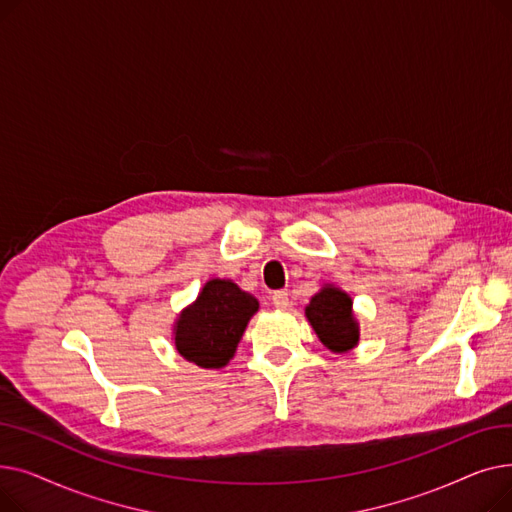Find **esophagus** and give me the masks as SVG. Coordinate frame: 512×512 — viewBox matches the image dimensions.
Here are the masks:
<instances>
[{
	"label": "esophagus",
	"instance_id": "obj_1",
	"mask_svg": "<svg viewBox=\"0 0 512 512\" xmlns=\"http://www.w3.org/2000/svg\"><path fill=\"white\" fill-rule=\"evenodd\" d=\"M272 303H274V307H278V309H286V307H290L288 292H286V290H276V292L272 294Z\"/></svg>",
	"mask_w": 512,
	"mask_h": 512
}]
</instances>
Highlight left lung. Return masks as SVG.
<instances>
[{"label": "left lung", "instance_id": "obj_1", "mask_svg": "<svg viewBox=\"0 0 512 512\" xmlns=\"http://www.w3.org/2000/svg\"><path fill=\"white\" fill-rule=\"evenodd\" d=\"M351 307L353 301L346 292L328 286L315 294L305 311L319 340L334 353L348 351L359 340V328Z\"/></svg>", "mask_w": 512, "mask_h": 512}]
</instances>
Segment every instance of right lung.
I'll return each instance as SVG.
<instances>
[{"label":"right lung","instance_id":"1","mask_svg":"<svg viewBox=\"0 0 512 512\" xmlns=\"http://www.w3.org/2000/svg\"><path fill=\"white\" fill-rule=\"evenodd\" d=\"M259 303L230 280H209L176 324L178 353L199 367H224Z\"/></svg>","mask_w":512,"mask_h":512}]
</instances>
